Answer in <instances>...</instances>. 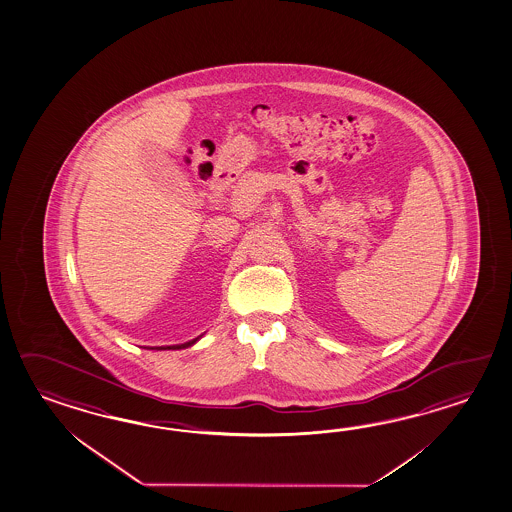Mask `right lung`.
<instances>
[{"label": "right lung", "instance_id": "right-lung-1", "mask_svg": "<svg viewBox=\"0 0 512 512\" xmlns=\"http://www.w3.org/2000/svg\"><path fill=\"white\" fill-rule=\"evenodd\" d=\"M202 337V335H200ZM200 337L197 339H191L188 343H184V345H173V346H157L155 350H180V348H188V346H193L197 341H199Z\"/></svg>", "mask_w": 512, "mask_h": 512}]
</instances>
